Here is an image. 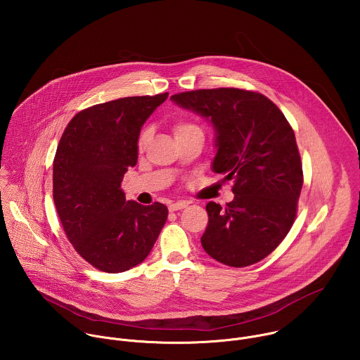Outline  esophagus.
Returning <instances> with one entry per match:
<instances>
[{
    "mask_svg": "<svg viewBox=\"0 0 360 360\" xmlns=\"http://www.w3.org/2000/svg\"><path fill=\"white\" fill-rule=\"evenodd\" d=\"M188 207V202L186 200H178V202H174L169 205V211L171 212H175V211H179V210H184Z\"/></svg>",
    "mask_w": 360,
    "mask_h": 360,
    "instance_id": "34e87169",
    "label": "esophagus"
}]
</instances>
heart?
<instances>
[{
    "instance_id": "b5f03b06",
    "label": "heart",
    "mask_w": 360,
    "mask_h": 360,
    "mask_svg": "<svg viewBox=\"0 0 360 360\" xmlns=\"http://www.w3.org/2000/svg\"><path fill=\"white\" fill-rule=\"evenodd\" d=\"M196 129L200 131V128H199L196 124L191 122V121L181 120V121H176V122L174 124L175 136H176V135H181V134H185V132H189V131H196ZM146 136H148V134H146L145 131L139 135V139H138V146H139V148L143 146V143H145V141H146Z\"/></svg>"
}]
</instances>
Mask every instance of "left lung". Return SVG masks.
I'll return each mask as SVG.
<instances>
[{"instance_id":"1","label":"left lung","mask_w":360,"mask_h":360,"mask_svg":"<svg viewBox=\"0 0 360 360\" xmlns=\"http://www.w3.org/2000/svg\"><path fill=\"white\" fill-rule=\"evenodd\" d=\"M171 99L212 121L218 146L212 168L233 182L235 198L225 208L207 203L203 249L233 268L262 261L285 239L297 214L303 171L290 124L255 91L195 89Z\"/></svg>"}]
</instances>
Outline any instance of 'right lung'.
<instances>
[{
  "instance_id": "1",
  "label": "right lung",
  "mask_w": 360,
  "mask_h": 360,
  "mask_svg": "<svg viewBox=\"0 0 360 360\" xmlns=\"http://www.w3.org/2000/svg\"><path fill=\"white\" fill-rule=\"evenodd\" d=\"M168 98L127 96L79 111L54 158L53 196L68 240L98 271L120 274L149 255L168 218L165 205L127 200L125 172L138 160V136Z\"/></svg>"
}]
</instances>
